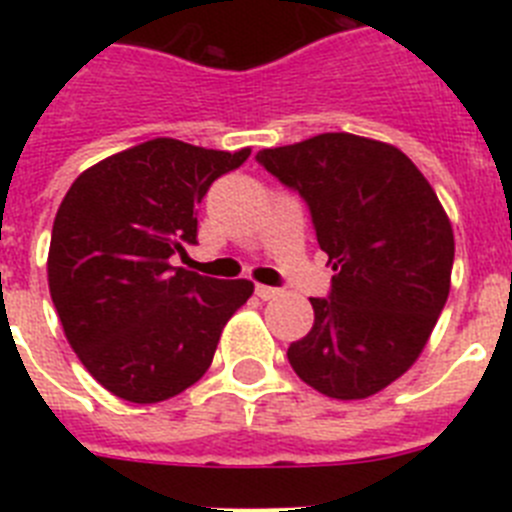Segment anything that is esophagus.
<instances>
[{"label":"esophagus","instance_id":"esophagus-1","mask_svg":"<svg viewBox=\"0 0 512 512\" xmlns=\"http://www.w3.org/2000/svg\"><path fill=\"white\" fill-rule=\"evenodd\" d=\"M256 295H259L261 300H277V297H282V289L264 287V284H256Z\"/></svg>","mask_w":512,"mask_h":512}]
</instances>
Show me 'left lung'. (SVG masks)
<instances>
[{
    "instance_id": "1",
    "label": "left lung",
    "mask_w": 512,
    "mask_h": 512,
    "mask_svg": "<svg viewBox=\"0 0 512 512\" xmlns=\"http://www.w3.org/2000/svg\"><path fill=\"white\" fill-rule=\"evenodd\" d=\"M256 161L305 200L336 271L328 297H310L315 323L289 364L336 400L377 395L413 366L446 305L449 217L418 166L379 140L323 133Z\"/></svg>"
}]
</instances>
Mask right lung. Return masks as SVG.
I'll return each instance as SVG.
<instances>
[{
  "label": "right lung",
  "mask_w": 512,
  "mask_h": 512,
  "mask_svg": "<svg viewBox=\"0 0 512 512\" xmlns=\"http://www.w3.org/2000/svg\"><path fill=\"white\" fill-rule=\"evenodd\" d=\"M251 156L156 138L104 158L71 184L53 220L48 287L71 348L104 390L169 400L210 369L248 279L171 264L197 243V205Z\"/></svg>",
  "instance_id": "obj_1"
}]
</instances>
